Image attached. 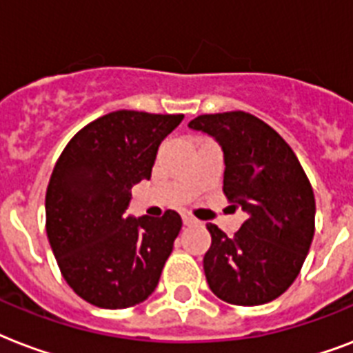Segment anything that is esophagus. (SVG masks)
I'll list each match as a JSON object with an SVG mask.
<instances>
[{"instance_id":"obj_1","label":"esophagus","mask_w":353,"mask_h":353,"mask_svg":"<svg viewBox=\"0 0 353 353\" xmlns=\"http://www.w3.org/2000/svg\"><path fill=\"white\" fill-rule=\"evenodd\" d=\"M183 223L185 225H198V220L190 214H183Z\"/></svg>"}]
</instances>
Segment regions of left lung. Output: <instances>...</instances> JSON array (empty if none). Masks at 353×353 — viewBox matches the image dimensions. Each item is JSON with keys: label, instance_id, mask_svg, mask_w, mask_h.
Returning a JSON list of instances; mask_svg holds the SVG:
<instances>
[{"label": "left lung", "instance_id": "obj_1", "mask_svg": "<svg viewBox=\"0 0 353 353\" xmlns=\"http://www.w3.org/2000/svg\"><path fill=\"white\" fill-rule=\"evenodd\" d=\"M188 128L223 150V194L247 220L232 238L209 223L203 269L218 299L236 306L274 301L299 276L315 232V196L295 152L245 112L199 115Z\"/></svg>", "mask_w": 353, "mask_h": 353}]
</instances>
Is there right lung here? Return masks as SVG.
<instances>
[{
  "label": "right lung",
  "instance_id": "add662e5",
  "mask_svg": "<svg viewBox=\"0 0 353 353\" xmlns=\"http://www.w3.org/2000/svg\"><path fill=\"white\" fill-rule=\"evenodd\" d=\"M183 115L112 112L63 148L46 194V229L63 279L93 306L146 301L181 231V216L132 218V187L150 179L161 141Z\"/></svg>",
  "mask_w": 353,
  "mask_h": 353
}]
</instances>
